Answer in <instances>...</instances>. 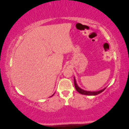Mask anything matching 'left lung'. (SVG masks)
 I'll list each match as a JSON object with an SVG mask.
<instances>
[{
	"label": "left lung",
	"instance_id": "left-lung-1",
	"mask_svg": "<svg viewBox=\"0 0 129 129\" xmlns=\"http://www.w3.org/2000/svg\"><path fill=\"white\" fill-rule=\"evenodd\" d=\"M74 85H75V89L77 90L78 92H79V93L81 94L87 95H98L99 94L101 93L102 92H103V91L106 89V87H105V88H103V89L101 90L100 91H86V90H84L83 89H82V88H80L79 86H78V84H77V82H76L75 78H74Z\"/></svg>",
	"mask_w": 129,
	"mask_h": 129
}]
</instances>
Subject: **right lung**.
<instances>
[{"label":"right lung","instance_id":"obj_1","mask_svg":"<svg viewBox=\"0 0 129 129\" xmlns=\"http://www.w3.org/2000/svg\"><path fill=\"white\" fill-rule=\"evenodd\" d=\"M54 94H53V95H54Z\"/></svg>","mask_w":129,"mask_h":129}]
</instances>
